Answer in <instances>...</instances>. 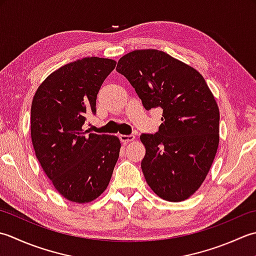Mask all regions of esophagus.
I'll use <instances>...</instances> for the list:
<instances>
[{
  "instance_id": "esophagus-1",
  "label": "esophagus",
  "mask_w": 256,
  "mask_h": 256,
  "mask_svg": "<svg viewBox=\"0 0 256 256\" xmlns=\"http://www.w3.org/2000/svg\"><path fill=\"white\" fill-rule=\"evenodd\" d=\"M119 139L122 144H128L130 142L134 140V134H120L119 136Z\"/></svg>"
}]
</instances>
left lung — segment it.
I'll use <instances>...</instances> for the list:
<instances>
[{
    "mask_svg": "<svg viewBox=\"0 0 256 256\" xmlns=\"http://www.w3.org/2000/svg\"><path fill=\"white\" fill-rule=\"evenodd\" d=\"M124 75L146 110L162 109L156 134H142V169L161 199L178 202L204 181L218 146L220 112L204 78L191 66L158 50H137L119 60Z\"/></svg>",
    "mask_w": 256,
    "mask_h": 256,
    "instance_id": "8db88e82",
    "label": "left lung"
}]
</instances>
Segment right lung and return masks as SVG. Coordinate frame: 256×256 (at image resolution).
Returning <instances> with one entry per match:
<instances>
[{
    "label": "right lung",
    "mask_w": 256,
    "mask_h": 256,
    "mask_svg": "<svg viewBox=\"0 0 256 256\" xmlns=\"http://www.w3.org/2000/svg\"><path fill=\"white\" fill-rule=\"evenodd\" d=\"M116 62L85 57L50 74L30 107V136L38 162L67 200H95L108 186L119 157L116 136L82 130L96 114V99Z\"/></svg>",
    "instance_id": "obj_1"
}]
</instances>
